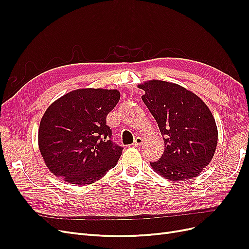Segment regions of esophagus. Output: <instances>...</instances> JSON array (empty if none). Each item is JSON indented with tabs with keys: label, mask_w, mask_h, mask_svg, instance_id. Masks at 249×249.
Returning <instances> with one entry per match:
<instances>
[{
	"label": "esophagus",
	"mask_w": 249,
	"mask_h": 249,
	"mask_svg": "<svg viewBox=\"0 0 249 249\" xmlns=\"http://www.w3.org/2000/svg\"><path fill=\"white\" fill-rule=\"evenodd\" d=\"M143 143H144V140H143L141 137H136L132 145L135 147H138V146H141Z\"/></svg>",
	"instance_id": "34e87169"
}]
</instances>
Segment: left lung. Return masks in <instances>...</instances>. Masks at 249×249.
<instances>
[{
    "label": "left lung",
    "instance_id": "left-lung-1",
    "mask_svg": "<svg viewBox=\"0 0 249 249\" xmlns=\"http://www.w3.org/2000/svg\"><path fill=\"white\" fill-rule=\"evenodd\" d=\"M142 101L163 136L162 156L150 162L165 178L184 181L198 177L211 162L218 142L214 117L193 91L179 85L151 80L138 85Z\"/></svg>",
    "mask_w": 249,
    "mask_h": 249
}]
</instances>
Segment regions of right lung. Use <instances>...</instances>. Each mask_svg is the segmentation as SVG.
<instances>
[{"label":"right lung","instance_id":"add662e5","mask_svg":"<svg viewBox=\"0 0 249 249\" xmlns=\"http://www.w3.org/2000/svg\"><path fill=\"white\" fill-rule=\"evenodd\" d=\"M117 89H78L52 103L39 125L38 145L46 166L71 185L93 184L116 166L123 147L112 142L107 115Z\"/></svg>","mask_w":249,"mask_h":249}]
</instances>
